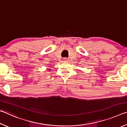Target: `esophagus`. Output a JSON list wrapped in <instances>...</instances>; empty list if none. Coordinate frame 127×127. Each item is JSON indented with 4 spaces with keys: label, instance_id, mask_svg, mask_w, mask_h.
Segmentation results:
<instances>
[{
    "label": "esophagus",
    "instance_id": "34e87169",
    "mask_svg": "<svg viewBox=\"0 0 127 127\" xmlns=\"http://www.w3.org/2000/svg\"><path fill=\"white\" fill-rule=\"evenodd\" d=\"M63 62H68V59L67 58H64L63 59Z\"/></svg>",
    "mask_w": 127,
    "mask_h": 127
}]
</instances>
